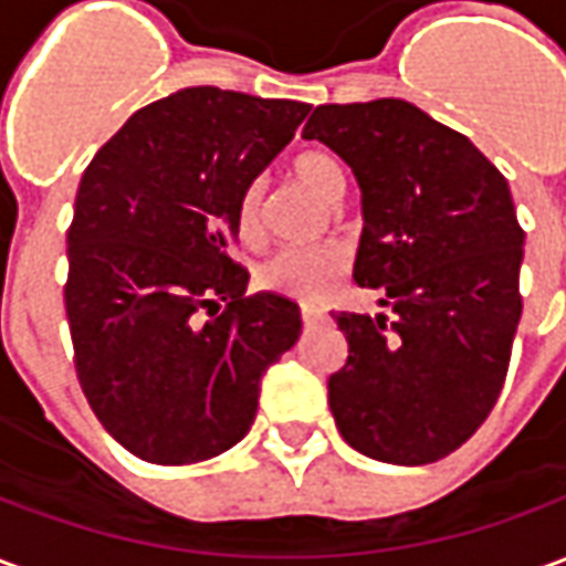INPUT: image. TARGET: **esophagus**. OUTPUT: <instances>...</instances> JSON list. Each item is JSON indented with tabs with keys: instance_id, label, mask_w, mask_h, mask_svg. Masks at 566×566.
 Here are the masks:
<instances>
[{
	"instance_id": "obj_1",
	"label": "esophagus",
	"mask_w": 566,
	"mask_h": 566,
	"mask_svg": "<svg viewBox=\"0 0 566 566\" xmlns=\"http://www.w3.org/2000/svg\"><path fill=\"white\" fill-rule=\"evenodd\" d=\"M300 318H303V324H306V327H315V324H321V321H324V308L303 306L300 308Z\"/></svg>"
}]
</instances>
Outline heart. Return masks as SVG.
Listing matches in <instances>:
<instances>
[{
    "mask_svg": "<svg viewBox=\"0 0 566 566\" xmlns=\"http://www.w3.org/2000/svg\"><path fill=\"white\" fill-rule=\"evenodd\" d=\"M296 178L324 199H339L345 190V172L327 150H306L294 163ZM263 218V181L242 187L235 202V227L245 242L260 235ZM348 272V254L339 245L282 248L258 272V284L270 294L287 296L296 303H321L333 294Z\"/></svg>",
    "mask_w": 566,
    "mask_h": 566,
    "instance_id": "1",
    "label": "heart"
}]
</instances>
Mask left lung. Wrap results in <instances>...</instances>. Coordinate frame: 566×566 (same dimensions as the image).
<instances>
[{
	"mask_svg": "<svg viewBox=\"0 0 566 566\" xmlns=\"http://www.w3.org/2000/svg\"><path fill=\"white\" fill-rule=\"evenodd\" d=\"M364 193L355 282L385 315L333 312L348 360L327 381L343 439L421 467L461 449L497 403L522 318L524 230L473 142L403 99L318 105L303 127Z\"/></svg>",
	"mask_w": 566,
	"mask_h": 566,
	"instance_id": "left-lung-1",
	"label": "left lung"
}]
</instances>
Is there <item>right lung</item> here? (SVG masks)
Listing matches in <instances>:
<instances>
[{
    "label": "right lung",
    "instance_id": "add662e5",
    "mask_svg": "<svg viewBox=\"0 0 566 566\" xmlns=\"http://www.w3.org/2000/svg\"><path fill=\"white\" fill-rule=\"evenodd\" d=\"M308 103L187 87L145 105L84 169L66 235V318L93 416L160 467L233 449L300 306L248 294L235 202Z\"/></svg>",
    "mask_w": 566,
    "mask_h": 566
}]
</instances>
